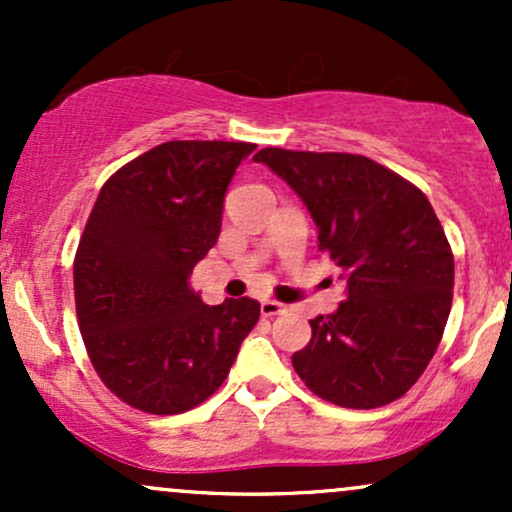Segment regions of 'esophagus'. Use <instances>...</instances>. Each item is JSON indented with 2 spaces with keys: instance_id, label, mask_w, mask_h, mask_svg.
Wrapping results in <instances>:
<instances>
[{
  "instance_id": "1",
  "label": "esophagus",
  "mask_w": 512,
  "mask_h": 512,
  "mask_svg": "<svg viewBox=\"0 0 512 512\" xmlns=\"http://www.w3.org/2000/svg\"><path fill=\"white\" fill-rule=\"evenodd\" d=\"M260 313H262L264 317L281 315V313H284V305L276 303V301H262V305H260Z\"/></svg>"
}]
</instances>
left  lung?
I'll use <instances>...</instances> for the list:
<instances>
[{
  "mask_svg": "<svg viewBox=\"0 0 512 512\" xmlns=\"http://www.w3.org/2000/svg\"><path fill=\"white\" fill-rule=\"evenodd\" d=\"M255 161L303 199L346 279V301L310 320L293 368L339 407L395 402L436 354L452 305L455 260L431 202L366 156L269 146Z\"/></svg>",
  "mask_w": 512,
  "mask_h": 512,
  "instance_id": "8db88e82",
  "label": "left lung"
}]
</instances>
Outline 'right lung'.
Here are the masks:
<instances>
[{
    "mask_svg": "<svg viewBox=\"0 0 512 512\" xmlns=\"http://www.w3.org/2000/svg\"><path fill=\"white\" fill-rule=\"evenodd\" d=\"M245 142H166L101 187L74 257L88 358L113 395L149 414H182L226 380L260 303L207 305L190 286L221 233L223 197Z\"/></svg>",
    "mask_w": 512,
    "mask_h": 512,
    "instance_id": "right-lung-1",
    "label": "right lung"
}]
</instances>
